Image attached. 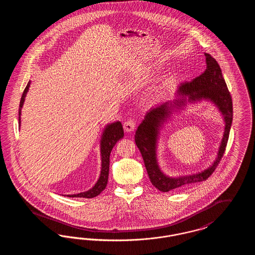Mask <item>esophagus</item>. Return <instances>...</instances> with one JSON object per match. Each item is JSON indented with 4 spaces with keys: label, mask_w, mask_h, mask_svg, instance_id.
Returning a JSON list of instances; mask_svg holds the SVG:
<instances>
[{
    "label": "esophagus",
    "mask_w": 255,
    "mask_h": 255,
    "mask_svg": "<svg viewBox=\"0 0 255 255\" xmlns=\"http://www.w3.org/2000/svg\"><path fill=\"white\" fill-rule=\"evenodd\" d=\"M123 127H124L125 132H127V133H132L133 130H134V128H135V123H134L132 120H129L128 122H124Z\"/></svg>",
    "instance_id": "1"
}]
</instances>
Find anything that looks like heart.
<instances>
[{"mask_svg": "<svg viewBox=\"0 0 255 255\" xmlns=\"http://www.w3.org/2000/svg\"><path fill=\"white\" fill-rule=\"evenodd\" d=\"M166 92H167L166 86H161V87L158 88L154 94L151 95L150 98H151L152 101H158V99H160L164 95H166Z\"/></svg>", "mask_w": 255, "mask_h": 255, "instance_id": "b5f03b06", "label": "heart"}]
</instances>
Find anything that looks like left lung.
I'll list each match as a JSON object with an SVG mask.
<instances>
[{"mask_svg":"<svg viewBox=\"0 0 255 255\" xmlns=\"http://www.w3.org/2000/svg\"><path fill=\"white\" fill-rule=\"evenodd\" d=\"M205 55L206 71L191 82H185L179 86L175 94V99L166 101L148 112L134 134V141L144 160L149 179L152 184L162 192H168L191 183L206 181L217 167L226 150L233 117L232 99L218 62L208 53H205ZM203 100L212 102L224 118L225 130L218 157L214 163L204 171L191 175L169 177L160 170L156 158L160 130L173 114L183 109L187 103H197Z\"/></svg>","mask_w":255,"mask_h":255,"instance_id":"obj_1","label":"left lung"}]
</instances>
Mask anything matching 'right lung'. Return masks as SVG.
Here are the masks:
<instances>
[{"label":"right lung","mask_w":255,"mask_h":255,"mask_svg":"<svg viewBox=\"0 0 255 255\" xmlns=\"http://www.w3.org/2000/svg\"><path fill=\"white\" fill-rule=\"evenodd\" d=\"M30 87V81L24 89L23 96L21 97L20 101V108H19V127L21 126V111L24 105V98L28 92ZM124 135L123 127L122 122H116L109 123L105 126L103 133L101 135L100 140V153H101V171L99 175V179L97 180V183L88 191L81 192L78 194L67 195L68 197H75V198H94L97 195L100 194L106 187L108 182V176H109L110 154L116 143L122 139Z\"/></svg>","instance_id":"1"}]
</instances>
